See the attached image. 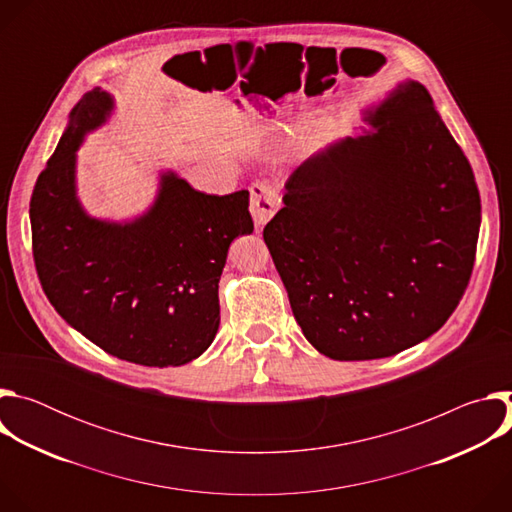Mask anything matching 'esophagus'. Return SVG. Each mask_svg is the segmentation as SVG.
I'll return each mask as SVG.
<instances>
[{
  "label": "esophagus",
  "instance_id": "obj_1",
  "mask_svg": "<svg viewBox=\"0 0 512 512\" xmlns=\"http://www.w3.org/2000/svg\"><path fill=\"white\" fill-rule=\"evenodd\" d=\"M249 192H251V216H253V221H255V227L263 229L271 221V216L277 212V208H279V196L265 182L253 184L249 188Z\"/></svg>",
  "mask_w": 512,
  "mask_h": 512
}]
</instances>
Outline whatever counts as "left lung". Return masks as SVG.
I'll list each match as a JSON object with an SVG mask.
<instances>
[{"mask_svg":"<svg viewBox=\"0 0 512 512\" xmlns=\"http://www.w3.org/2000/svg\"><path fill=\"white\" fill-rule=\"evenodd\" d=\"M289 176L263 229L306 340L334 360L393 356L440 330L472 275L480 194L427 89L362 109Z\"/></svg>","mask_w":512,"mask_h":512,"instance_id":"8db88e82","label":"left lung"}]
</instances>
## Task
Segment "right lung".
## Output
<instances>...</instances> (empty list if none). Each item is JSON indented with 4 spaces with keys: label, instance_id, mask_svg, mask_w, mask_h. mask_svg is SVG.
Segmentation results:
<instances>
[{
    "label": "right lung",
    "instance_id": "1",
    "mask_svg": "<svg viewBox=\"0 0 512 512\" xmlns=\"http://www.w3.org/2000/svg\"><path fill=\"white\" fill-rule=\"evenodd\" d=\"M113 111V95L87 93L38 176L30 200L36 271L54 310L99 348L143 367H180L218 332L229 247L253 233L249 192L206 194L162 170L145 212L127 221L91 216L77 192V152Z\"/></svg>",
    "mask_w": 512,
    "mask_h": 512
}]
</instances>
